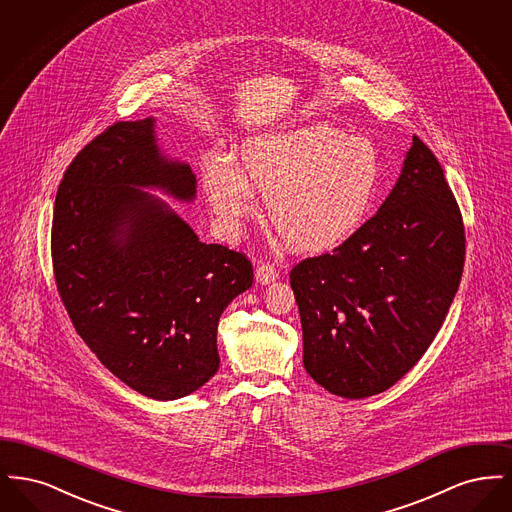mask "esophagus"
Returning <instances> with one entry per match:
<instances>
[{
  "instance_id": "esophagus-1",
  "label": "esophagus",
  "mask_w": 512,
  "mask_h": 512,
  "mask_svg": "<svg viewBox=\"0 0 512 512\" xmlns=\"http://www.w3.org/2000/svg\"><path fill=\"white\" fill-rule=\"evenodd\" d=\"M255 278L259 284H270L278 278V270L272 263H261L255 272Z\"/></svg>"
}]
</instances>
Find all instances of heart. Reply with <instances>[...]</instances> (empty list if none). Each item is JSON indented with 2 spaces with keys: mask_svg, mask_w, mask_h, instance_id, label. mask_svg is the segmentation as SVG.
Here are the masks:
<instances>
[{
  "mask_svg": "<svg viewBox=\"0 0 512 512\" xmlns=\"http://www.w3.org/2000/svg\"><path fill=\"white\" fill-rule=\"evenodd\" d=\"M382 178V161L363 136L330 124H307L261 136L242 149V171L215 159L205 192L215 215L238 224L253 213L251 187L265 195L267 219L299 253H326L365 224Z\"/></svg>",
  "mask_w": 512,
  "mask_h": 512,
  "instance_id": "obj_1",
  "label": "heart"
}]
</instances>
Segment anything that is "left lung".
<instances>
[{
  "mask_svg": "<svg viewBox=\"0 0 512 512\" xmlns=\"http://www.w3.org/2000/svg\"><path fill=\"white\" fill-rule=\"evenodd\" d=\"M464 253L459 203L432 149L413 136L380 211L345 244L290 272L311 378L345 399L401 380L447 317Z\"/></svg>",
  "mask_w": 512,
  "mask_h": 512,
  "instance_id": "1",
  "label": "left lung"
}]
</instances>
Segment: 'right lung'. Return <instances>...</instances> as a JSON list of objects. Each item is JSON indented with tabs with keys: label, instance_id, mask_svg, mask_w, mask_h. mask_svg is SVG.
I'll return each mask as SVG.
<instances>
[{
	"label": "right lung",
	"instance_id": "obj_1",
	"mask_svg": "<svg viewBox=\"0 0 512 512\" xmlns=\"http://www.w3.org/2000/svg\"><path fill=\"white\" fill-rule=\"evenodd\" d=\"M146 186L192 199L195 176L159 153L153 119L113 122L63 174L51 263L74 330L101 365L169 401L219 370V318L253 284V267L242 251L199 242Z\"/></svg>",
	"mask_w": 512,
	"mask_h": 512
}]
</instances>
